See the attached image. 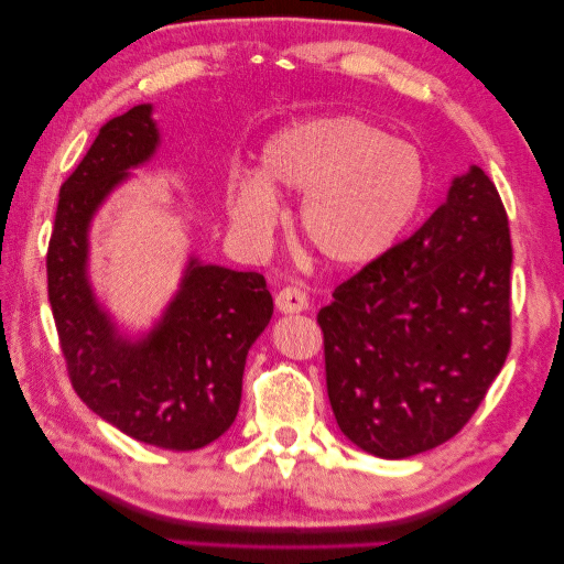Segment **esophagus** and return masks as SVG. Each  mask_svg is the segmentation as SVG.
Instances as JSON below:
<instances>
[{
    "label": "esophagus",
    "instance_id": "1",
    "mask_svg": "<svg viewBox=\"0 0 564 564\" xmlns=\"http://www.w3.org/2000/svg\"><path fill=\"white\" fill-rule=\"evenodd\" d=\"M274 304H276V310L282 312V315H294V312L307 310L310 300L300 288H284V290L276 292Z\"/></svg>",
    "mask_w": 564,
    "mask_h": 564
}]
</instances>
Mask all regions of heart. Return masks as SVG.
<instances>
[{
  "label": "heart",
  "mask_w": 564,
  "mask_h": 564,
  "mask_svg": "<svg viewBox=\"0 0 564 564\" xmlns=\"http://www.w3.org/2000/svg\"><path fill=\"white\" fill-rule=\"evenodd\" d=\"M262 177L229 187V217L249 242H270L282 219L272 187L304 197L302 235L335 267H367L390 252L420 215L430 187L427 156L352 115L304 119L262 150Z\"/></svg>",
  "instance_id": "heart-1"
}]
</instances>
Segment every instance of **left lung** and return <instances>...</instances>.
Masks as SVG:
<instances>
[{"mask_svg": "<svg viewBox=\"0 0 564 564\" xmlns=\"http://www.w3.org/2000/svg\"><path fill=\"white\" fill-rule=\"evenodd\" d=\"M510 267L502 199L473 164L417 232L332 292L317 322L349 442L404 459L465 427L510 352Z\"/></svg>", "mask_w": 564, "mask_h": 564, "instance_id": "left-lung-1", "label": "left lung"}]
</instances>
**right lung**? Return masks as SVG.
<instances>
[{
    "instance_id": "obj_1",
    "label": "right lung",
    "mask_w": 564,
    "mask_h": 564,
    "mask_svg": "<svg viewBox=\"0 0 564 564\" xmlns=\"http://www.w3.org/2000/svg\"><path fill=\"white\" fill-rule=\"evenodd\" d=\"M160 147L152 105L99 129L59 189L47 252L54 325L74 392L119 432L187 452L232 427L249 347L272 319V294L257 272L205 264L192 254L180 290L142 337L119 332L89 280V227L105 199Z\"/></svg>"
}]
</instances>
